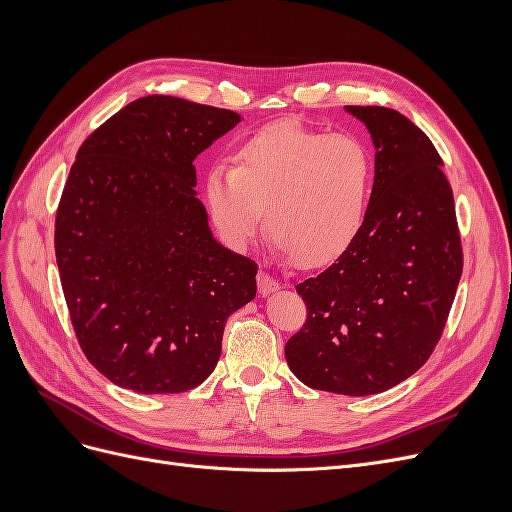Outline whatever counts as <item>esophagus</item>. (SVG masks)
Listing matches in <instances>:
<instances>
[{
	"instance_id": "esophagus-1",
	"label": "esophagus",
	"mask_w": 512,
	"mask_h": 512,
	"mask_svg": "<svg viewBox=\"0 0 512 512\" xmlns=\"http://www.w3.org/2000/svg\"><path fill=\"white\" fill-rule=\"evenodd\" d=\"M256 280H258L260 294H271V292H275L277 288H280V282H277L269 271H260Z\"/></svg>"
}]
</instances>
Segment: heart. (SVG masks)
<instances>
[{"label": "heart", "mask_w": 512, "mask_h": 512, "mask_svg": "<svg viewBox=\"0 0 512 512\" xmlns=\"http://www.w3.org/2000/svg\"><path fill=\"white\" fill-rule=\"evenodd\" d=\"M371 190V156L350 134H324L292 121L256 132L235 166L205 179L211 218L224 241L245 247L267 209V230L303 267L342 254L359 232Z\"/></svg>", "instance_id": "heart-1"}]
</instances>
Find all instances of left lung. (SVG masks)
<instances>
[{"label": "left lung", "mask_w": 512, "mask_h": 512, "mask_svg": "<svg viewBox=\"0 0 512 512\" xmlns=\"http://www.w3.org/2000/svg\"><path fill=\"white\" fill-rule=\"evenodd\" d=\"M376 145L365 220L329 269L297 284L303 327L286 361L307 386L374 395L438 346L463 271L455 200L427 134L393 108L348 106Z\"/></svg>", "instance_id": "8db88e82"}]
</instances>
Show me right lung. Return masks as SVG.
Listing matches in <instances>:
<instances>
[{"instance_id": "1", "label": "right lung", "mask_w": 512, "mask_h": 512, "mask_svg": "<svg viewBox=\"0 0 512 512\" xmlns=\"http://www.w3.org/2000/svg\"><path fill=\"white\" fill-rule=\"evenodd\" d=\"M243 117L173 96L123 106L76 153L55 256L87 361L136 393L211 374L226 318L256 297L258 265L213 239L194 160Z\"/></svg>"}]
</instances>
